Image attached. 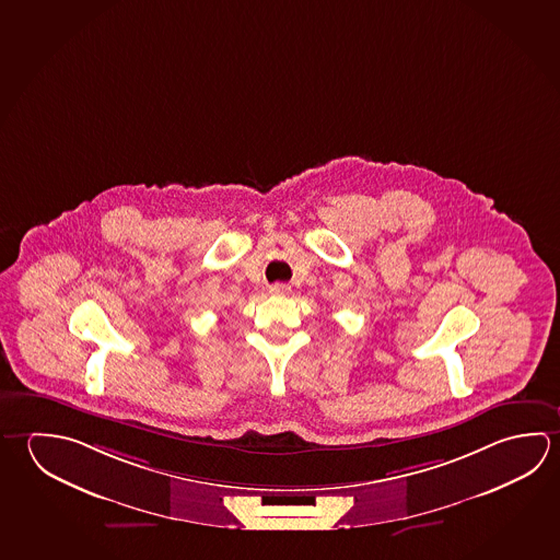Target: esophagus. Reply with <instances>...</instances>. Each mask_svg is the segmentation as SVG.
<instances>
[{"instance_id": "1", "label": "esophagus", "mask_w": 560, "mask_h": 560, "mask_svg": "<svg viewBox=\"0 0 560 560\" xmlns=\"http://www.w3.org/2000/svg\"><path fill=\"white\" fill-rule=\"evenodd\" d=\"M269 293H271V294H289V293H291V284H287V283L269 284Z\"/></svg>"}]
</instances>
